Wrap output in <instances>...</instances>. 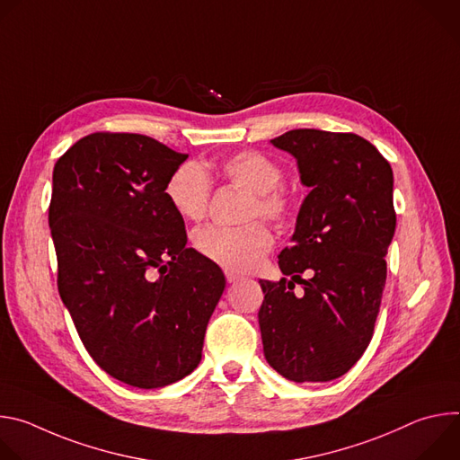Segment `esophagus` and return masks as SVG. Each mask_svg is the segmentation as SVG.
Here are the masks:
<instances>
[{"label":"esophagus","instance_id":"esophagus-1","mask_svg":"<svg viewBox=\"0 0 460 460\" xmlns=\"http://www.w3.org/2000/svg\"><path fill=\"white\" fill-rule=\"evenodd\" d=\"M226 279H227V282H229V284H234V282H236V280H240L242 277H240L238 273H234V271H227V270H226Z\"/></svg>","mask_w":460,"mask_h":460}]
</instances>
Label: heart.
Segmentation results:
<instances>
[{
    "instance_id": "heart-1",
    "label": "heart",
    "mask_w": 460,
    "mask_h": 460,
    "mask_svg": "<svg viewBox=\"0 0 460 460\" xmlns=\"http://www.w3.org/2000/svg\"><path fill=\"white\" fill-rule=\"evenodd\" d=\"M224 176L234 185L251 192L247 217L261 215L271 220H282L289 213L288 194L279 187L282 183V169L270 156L243 151L222 164ZM165 196L176 215L185 220L199 222L206 217L211 178L199 162L178 165L165 185ZM194 247L213 264L227 271H249L258 266L270 247L273 234L264 224H247L242 227L206 226L194 233Z\"/></svg>"
}]
</instances>
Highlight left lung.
Listing matches in <instances>:
<instances>
[{
	"label": "left lung",
	"mask_w": 460,
	"mask_h": 460,
	"mask_svg": "<svg viewBox=\"0 0 460 460\" xmlns=\"http://www.w3.org/2000/svg\"><path fill=\"white\" fill-rule=\"evenodd\" d=\"M296 160L311 190L291 247L279 256L280 282L258 280V323L268 364L293 382H330L364 355L385 286L395 234L393 171L364 138L295 128L270 142ZM312 273L307 281L299 277ZM305 291L294 295V284Z\"/></svg>",
	"instance_id": "8db88e82"
}]
</instances>
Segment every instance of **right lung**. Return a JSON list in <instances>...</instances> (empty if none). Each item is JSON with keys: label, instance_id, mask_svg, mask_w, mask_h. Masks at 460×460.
<instances>
[{"label": "right lung", "instance_id": "1", "mask_svg": "<svg viewBox=\"0 0 460 460\" xmlns=\"http://www.w3.org/2000/svg\"><path fill=\"white\" fill-rule=\"evenodd\" d=\"M187 156L144 135L94 133L52 172L59 296L94 362L142 389L199 367L226 289L222 270L185 247L183 218L167 202Z\"/></svg>", "mask_w": 460, "mask_h": 460}]
</instances>
